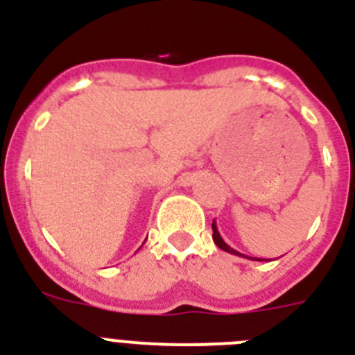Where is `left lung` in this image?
Returning a JSON list of instances; mask_svg holds the SVG:
<instances>
[{
    "instance_id": "1",
    "label": "left lung",
    "mask_w": 355,
    "mask_h": 355,
    "mask_svg": "<svg viewBox=\"0 0 355 355\" xmlns=\"http://www.w3.org/2000/svg\"><path fill=\"white\" fill-rule=\"evenodd\" d=\"M211 229H213V241H215V245H216V247H220L222 250H225V252H229V254H234V256H240V258H247V256H243V254H240V252H238V250H234L233 247H229L227 243H225V241L222 240L220 233H218V229H216L215 220H213ZM254 259H256V258H254ZM258 261H259V258H258Z\"/></svg>"
}]
</instances>
